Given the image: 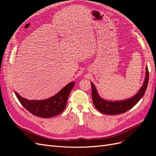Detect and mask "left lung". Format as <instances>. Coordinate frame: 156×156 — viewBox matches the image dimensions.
Listing matches in <instances>:
<instances>
[{
  "instance_id": "left-lung-1",
  "label": "left lung",
  "mask_w": 156,
  "mask_h": 156,
  "mask_svg": "<svg viewBox=\"0 0 156 156\" xmlns=\"http://www.w3.org/2000/svg\"><path fill=\"white\" fill-rule=\"evenodd\" d=\"M146 77L143 85L140 88V90L133 97L123 101H109L103 100L98 95L96 87H94V84L91 83L92 98L94 105L97 108V110L103 113V114L115 115L124 113L134 107L140 99L143 98L146 90V88H147L149 80L148 67L146 68Z\"/></svg>"
}]
</instances>
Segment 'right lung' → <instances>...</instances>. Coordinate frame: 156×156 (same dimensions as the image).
<instances>
[{"label":"right lung","instance_id":"obj_1","mask_svg":"<svg viewBox=\"0 0 156 156\" xmlns=\"http://www.w3.org/2000/svg\"><path fill=\"white\" fill-rule=\"evenodd\" d=\"M75 83L72 82L61 90L49 99L44 100H28L15 92L21 104L32 115L40 118L53 117L62 112L66 106L68 98Z\"/></svg>","mask_w":156,"mask_h":156}]
</instances>
